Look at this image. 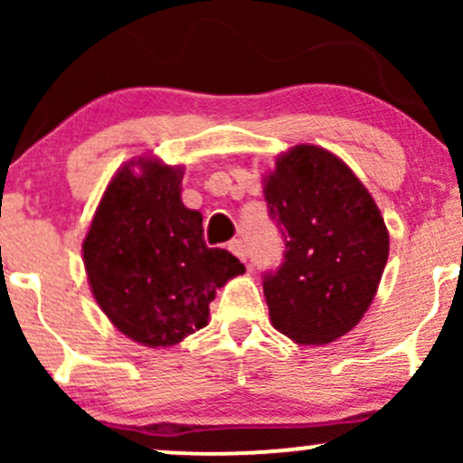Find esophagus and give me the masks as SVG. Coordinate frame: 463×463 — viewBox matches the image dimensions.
Returning a JSON list of instances; mask_svg holds the SVG:
<instances>
[{"label": "esophagus", "mask_w": 463, "mask_h": 463, "mask_svg": "<svg viewBox=\"0 0 463 463\" xmlns=\"http://www.w3.org/2000/svg\"><path fill=\"white\" fill-rule=\"evenodd\" d=\"M228 250H231L235 257L241 259V261H246V259H248V248H246V243L241 241V239H232V241L228 243Z\"/></svg>", "instance_id": "34e87169"}]
</instances>
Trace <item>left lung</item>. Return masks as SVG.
I'll return each instance as SVG.
<instances>
[{
    "label": "left lung",
    "mask_w": 463,
    "mask_h": 463,
    "mask_svg": "<svg viewBox=\"0 0 463 463\" xmlns=\"http://www.w3.org/2000/svg\"><path fill=\"white\" fill-rule=\"evenodd\" d=\"M283 263L263 274L269 320L294 342L320 346L368 311L383 276L390 235L368 189L331 152L296 146L263 180Z\"/></svg>",
    "instance_id": "left-lung-1"
}]
</instances>
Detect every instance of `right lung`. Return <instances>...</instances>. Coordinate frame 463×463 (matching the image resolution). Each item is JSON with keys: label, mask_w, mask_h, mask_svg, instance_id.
I'll return each mask as SVG.
<instances>
[{"label": "right lung", "mask_w": 463, "mask_h": 463, "mask_svg": "<svg viewBox=\"0 0 463 463\" xmlns=\"http://www.w3.org/2000/svg\"><path fill=\"white\" fill-rule=\"evenodd\" d=\"M180 180L183 169L156 158L130 161L106 187L82 243L98 305L150 348L206 326L215 289L246 272L228 250L206 246L202 215L180 200Z\"/></svg>", "instance_id": "add662e5"}]
</instances>
